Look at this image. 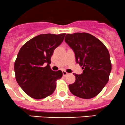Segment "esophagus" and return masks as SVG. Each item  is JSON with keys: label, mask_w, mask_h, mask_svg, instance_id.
<instances>
[{"label": "esophagus", "mask_w": 125, "mask_h": 125, "mask_svg": "<svg viewBox=\"0 0 125 125\" xmlns=\"http://www.w3.org/2000/svg\"><path fill=\"white\" fill-rule=\"evenodd\" d=\"M62 73H63V76H66V75L69 74L66 71H63Z\"/></svg>", "instance_id": "obj_1"}]
</instances>
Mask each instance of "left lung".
<instances>
[{
    "label": "left lung",
    "mask_w": 125,
    "mask_h": 125,
    "mask_svg": "<svg viewBox=\"0 0 125 125\" xmlns=\"http://www.w3.org/2000/svg\"><path fill=\"white\" fill-rule=\"evenodd\" d=\"M65 40L83 70L80 75L73 73L75 81L69 85L71 93L82 99L94 97L109 80L111 62L108 49L100 40L86 32L68 34Z\"/></svg>",
    "instance_id": "1"
}]
</instances>
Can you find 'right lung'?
<instances>
[{
	"mask_svg": "<svg viewBox=\"0 0 125 125\" xmlns=\"http://www.w3.org/2000/svg\"><path fill=\"white\" fill-rule=\"evenodd\" d=\"M66 34H42L30 39L21 47L14 63L16 79L27 95L42 99L51 95L62 71L50 68L54 51Z\"/></svg>",
	"mask_w": 125,
	"mask_h": 125,
	"instance_id": "1",
	"label": "right lung"
}]
</instances>
